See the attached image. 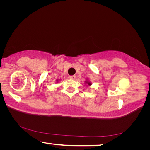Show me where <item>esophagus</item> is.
I'll use <instances>...</instances> for the list:
<instances>
[{
    "mask_svg": "<svg viewBox=\"0 0 150 150\" xmlns=\"http://www.w3.org/2000/svg\"><path fill=\"white\" fill-rule=\"evenodd\" d=\"M69 78L71 79H72V80H74L76 79V76H69Z\"/></svg>",
    "mask_w": 150,
    "mask_h": 150,
    "instance_id": "obj_1",
    "label": "esophagus"
}]
</instances>
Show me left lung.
I'll use <instances>...</instances> for the list:
<instances>
[{
    "mask_svg": "<svg viewBox=\"0 0 150 150\" xmlns=\"http://www.w3.org/2000/svg\"><path fill=\"white\" fill-rule=\"evenodd\" d=\"M85 83L88 84V85H87V86H91V85L92 84H91V83L90 81H89L88 80H86V81H85Z\"/></svg>",
    "mask_w": 150,
    "mask_h": 150,
    "instance_id": "1",
    "label": "left lung"
}]
</instances>
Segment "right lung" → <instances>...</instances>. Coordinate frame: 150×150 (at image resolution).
<instances>
[{"mask_svg": "<svg viewBox=\"0 0 150 150\" xmlns=\"http://www.w3.org/2000/svg\"><path fill=\"white\" fill-rule=\"evenodd\" d=\"M56 81H57V83L58 82V80H56Z\"/></svg>", "mask_w": 150, "mask_h": 150, "instance_id": "right-lung-1", "label": "right lung"}]
</instances>
